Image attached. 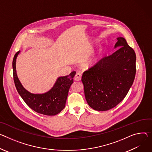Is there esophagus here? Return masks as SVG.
<instances>
[{"label": "esophagus", "instance_id": "1", "mask_svg": "<svg viewBox=\"0 0 152 152\" xmlns=\"http://www.w3.org/2000/svg\"><path fill=\"white\" fill-rule=\"evenodd\" d=\"M81 78H82V75L81 73H77L74 77V79L76 80V81H79L81 80Z\"/></svg>", "mask_w": 152, "mask_h": 152}]
</instances>
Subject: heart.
<instances>
[{
    "instance_id": "1",
    "label": "heart",
    "mask_w": 152,
    "mask_h": 152,
    "mask_svg": "<svg viewBox=\"0 0 152 152\" xmlns=\"http://www.w3.org/2000/svg\"><path fill=\"white\" fill-rule=\"evenodd\" d=\"M99 58V53H94L91 56L87 58L85 61V65L87 66H90L93 65L97 62Z\"/></svg>"
}]
</instances>
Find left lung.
Returning <instances> with one entry per match:
<instances>
[{
	"mask_svg": "<svg viewBox=\"0 0 152 152\" xmlns=\"http://www.w3.org/2000/svg\"><path fill=\"white\" fill-rule=\"evenodd\" d=\"M115 53L84 72L82 82L86 101L97 111L116 107L126 97L136 74V54L124 37L117 38Z\"/></svg>",
	"mask_w": 152,
	"mask_h": 152,
	"instance_id": "1",
	"label": "left lung"
}]
</instances>
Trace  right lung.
<instances>
[{
	"instance_id": "obj_1",
	"label": "right lung",
	"mask_w": 152,
	"mask_h": 152,
	"mask_svg": "<svg viewBox=\"0 0 152 152\" xmlns=\"http://www.w3.org/2000/svg\"><path fill=\"white\" fill-rule=\"evenodd\" d=\"M18 51L12 61L14 82L18 92L30 108L34 112L47 116H54L59 113L64 108L69 89L73 82L76 72L70 75L59 77L54 86L47 92L43 94H33L27 91L19 81L16 70V62Z\"/></svg>"
}]
</instances>
